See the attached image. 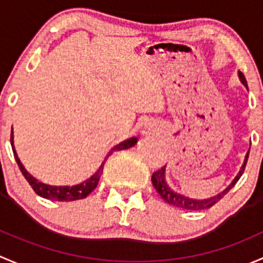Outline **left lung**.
Wrapping results in <instances>:
<instances>
[{
	"label": "left lung",
	"mask_w": 263,
	"mask_h": 263,
	"mask_svg": "<svg viewBox=\"0 0 263 263\" xmlns=\"http://www.w3.org/2000/svg\"><path fill=\"white\" fill-rule=\"evenodd\" d=\"M238 77H239L240 82L243 83V86H245L246 88H248L247 81H246L243 73L238 72ZM248 154H250V151H248L247 156H246L245 163H243L242 168H240L239 173H238L237 177L233 180V182L231 183V185H229L228 187H227L223 192H220V194L216 195V196H214V197H209V199H200V200L199 199H192V197H189V196H186V195L180 194V192L173 190V189L168 185V182H167V180H166V166L162 167L159 171L153 173V176H152V183H153L154 189H156L157 192H158L159 196H161L162 199L164 200V201L168 202L170 205H173V206L181 208V209H185V210H205V209H209V208H212L213 205H215L216 202H218L219 200H220L221 197H223L224 195L227 194V192L231 190V189L235 185V183H237V181L239 180V177L242 176L243 171H245L246 163H247V159H248Z\"/></svg>",
	"instance_id": "left-lung-1"
}]
</instances>
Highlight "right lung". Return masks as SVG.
Masks as SVG:
<instances>
[{
	"instance_id": "right-lung-1",
	"label": "right lung",
	"mask_w": 263,
	"mask_h": 263,
	"mask_svg": "<svg viewBox=\"0 0 263 263\" xmlns=\"http://www.w3.org/2000/svg\"><path fill=\"white\" fill-rule=\"evenodd\" d=\"M12 134L13 133H11V145H12V148H13V135ZM137 142H138L137 138H130V139L125 140V142L120 143V144H118L116 147H114L109 152V156L114 151L128 149V148L135 145V143ZM13 154H15V159H16V162H17L18 167H20V171L23 172L24 177L26 178V181L30 183L32 190L36 192L39 196L44 197V199L54 200V201H74V200L85 199L86 196H88V195H90L91 192L96 189L97 183H99V181H100V177H101V175H102V171H104L105 162H106V158L109 157L107 156L106 158H105V161L101 163V166L99 167V170H97V171L95 172L91 177H88L87 180L83 181V182L77 183V185H74V186H51V185H48V183L40 182L37 178H35L34 176L30 175V173L26 171V168L23 166V163H21L20 159H18L15 148H13Z\"/></svg>"
}]
</instances>
